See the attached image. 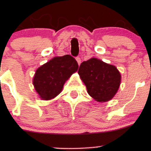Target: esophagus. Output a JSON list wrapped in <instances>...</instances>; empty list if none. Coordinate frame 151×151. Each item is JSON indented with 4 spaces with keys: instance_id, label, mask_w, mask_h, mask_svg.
<instances>
[{
    "instance_id": "esophagus-1",
    "label": "esophagus",
    "mask_w": 151,
    "mask_h": 151,
    "mask_svg": "<svg viewBox=\"0 0 151 151\" xmlns=\"http://www.w3.org/2000/svg\"><path fill=\"white\" fill-rule=\"evenodd\" d=\"M76 60H77V63H78V65H80V64H81V59L79 58H76Z\"/></svg>"
}]
</instances>
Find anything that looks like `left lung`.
<instances>
[{"label": "left lung", "instance_id": "1", "mask_svg": "<svg viewBox=\"0 0 151 151\" xmlns=\"http://www.w3.org/2000/svg\"><path fill=\"white\" fill-rule=\"evenodd\" d=\"M78 74L88 93L98 102L112 99L121 84V75L116 67L95 58L83 62Z\"/></svg>", "mask_w": 151, "mask_h": 151}]
</instances>
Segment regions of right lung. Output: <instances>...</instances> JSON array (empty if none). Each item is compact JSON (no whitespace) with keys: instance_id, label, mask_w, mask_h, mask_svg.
<instances>
[{"instance_id":"obj_1","label":"right lung","mask_w":151,"mask_h":151,"mask_svg":"<svg viewBox=\"0 0 151 151\" xmlns=\"http://www.w3.org/2000/svg\"><path fill=\"white\" fill-rule=\"evenodd\" d=\"M79 66L70 55L55 57L38 67L32 79L36 92L42 100H50L61 93L66 81L76 72Z\"/></svg>"}]
</instances>
